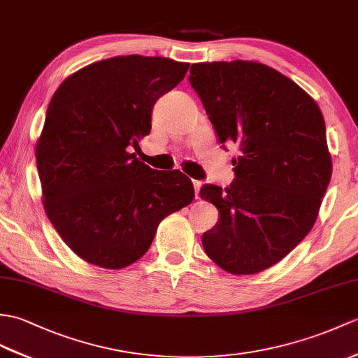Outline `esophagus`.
Here are the masks:
<instances>
[{
  "mask_svg": "<svg viewBox=\"0 0 358 358\" xmlns=\"http://www.w3.org/2000/svg\"><path fill=\"white\" fill-rule=\"evenodd\" d=\"M192 182H194V189H195V196L198 198L199 189H201V186H203V181H199V180H194Z\"/></svg>",
  "mask_w": 358,
  "mask_h": 358,
  "instance_id": "1",
  "label": "esophagus"
}]
</instances>
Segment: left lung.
Masks as SVG:
<instances>
[{"instance_id": "1", "label": "left lung", "mask_w": 358, "mask_h": 358, "mask_svg": "<svg viewBox=\"0 0 358 358\" xmlns=\"http://www.w3.org/2000/svg\"><path fill=\"white\" fill-rule=\"evenodd\" d=\"M221 143H236V178L199 196L220 210L203 234L206 255L231 274L278 264L310 234L332 173L325 120L314 99L278 70L253 61L190 66Z\"/></svg>"}]
</instances>
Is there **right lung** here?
<instances>
[{
	"label": "right lung",
	"instance_id": "right-lung-1",
	"mask_svg": "<svg viewBox=\"0 0 358 358\" xmlns=\"http://www.w3.org/2000/svg\"><path fill=\"white\" fill-rule=\"evenodd\" d=\"M187 70L169 57L115 56L70 74L55 91L35 152L43 204L64 243L88 264H134L159 224L194 201L181 171L151 169L129 152L151 131L157 99Z\"/></svg>",
	"mask_w": 358,
	"mask_h": 358
}]
</instances>
